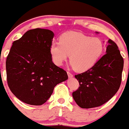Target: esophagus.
Listing matches in <instances>:
<instances>
[{
    "instance_id": "obj_1",
    "label": "esophagus",
    "mask_w": 129,
    "mask_h": 129,
    "mask_svg": "<svg viewBox=\"0 0 129 129\" xmlns=\"http://www.w3.org/2000/svg\"><path fill=\"white\" fill-rule=\"evenodd\" d=\"M67 74H68V76H69V78H71L73 77V75H72V74H71L70 72H67Z\"/></svg>"
}]
</instances>
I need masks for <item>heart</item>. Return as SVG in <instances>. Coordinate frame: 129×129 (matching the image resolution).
Segmentation results:
<instances>
[{
	"label": "heart",
	"instance_id": "heart-1",
	"mask_svg": "<svg viewBox=\"0 0 129 129\" xmlns=\"http://www.w3.org/2000/svg\"><path fill=\"white\" fill-rule=\"evenodd\" d=\"M104 51L101 39L74 31L62 34L59 43L53 42L49 47L50 55L56 65L61 66L69 57L71 66L78 72H85L93 67Z\"/></svg>",
	"mask_w": 129,
	"mask_h": 129
}]
</instances>
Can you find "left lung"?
<instances>
[{"label": "left lung", "mask_w": 129, "mask_h": 129, "mask_svg": "<svg viewBox=\"0 0 129 129\" xmlns=\"http://www.w3.org/2000/svg\"><path fill=\"white\" fill-rule=\"evenodd\" d=\"M107 43L106 54L95 65L75 75L80 86L72 93V97L82 108L89 109L103 105L120 87L124 60L114 41L109 39Z\"/></svg>", "instance_id": "left-lung-1"}]
</instances>
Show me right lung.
I'll list each match as a JSON object with an SVG mask.
<instances>
[{"label":"right lung","mask_w":129,"mask_h":129,"mask_svg":"<svg viewBox=\"0 0 129 129\" xmlns=\"http://www.w3.org/2000/svg\"><path fill=\"white\" fill-rule=\"evenodd\" d=\"M53 37L52 31L36 28L12 43L6 62L7 82L14 95L25 104H45L55 86L68 79L67 72L52 61Z\"/></svg>","instance_id":"add662e5"}]
</instances>
